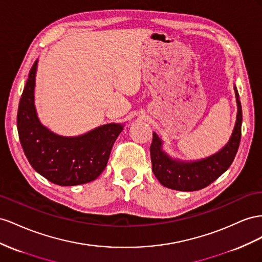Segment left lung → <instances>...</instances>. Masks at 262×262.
I'll use <instances>...</instances> for the list:
<instances>
[{
  "label": "left lung",
  "instance_id": "left-lung-1",
  "mask_svg": "<svg viewBox=\"0 0 262 262\" xmlns=\"http://www.w3.org/2000/svg\"><path fill=\"white\" fill-rule=\"evenodd\" d=\"M235 93L238 113L233 135L221 151L206 159L194 162H180L171 159L161 150V140L157 134H152L150 145L152 171L163 186L178 191H198L210 185L230 167L242 138L243 112L236 86Z\"/></svg>",
  "mask_w": 262,
  "mask_h": 262
}]
</instances>
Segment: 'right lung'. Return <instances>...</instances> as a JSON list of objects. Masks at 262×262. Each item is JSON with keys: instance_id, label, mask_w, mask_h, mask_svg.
I'll return each instance as SVG.
<instances>
[{"instance_id": "right-lung-1", "label": "right lung", "mask_w": 262, "mask_h": 262, "mask_svg": "<svg viewBox=\"0 0 262 262\" xmlns=\"http://www.w3.org/2000/svg\"><path fill=\"white\" fill-rule=\"evenodd\" d=\"M36 68L37 61L29 70L17 112L18 137L26 158L37 172L58 185H78L95 180L105 169L123 126L106 124L78 137L51 133L36 114Z\"/></svg>"}]
</instances>
